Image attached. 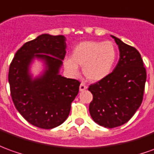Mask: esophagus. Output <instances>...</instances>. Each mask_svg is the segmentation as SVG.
Returning a JSON list of instances; mask_svg holds the SVG:
<instances>
[{
    "label": "esophagus",
    "instance_id": "1",
    "mask_svg": "<svg viewBox=\"0 0 154 154\" xmlns=\"http://www.w3.org/2000/svg\"><path fill=\"white\" fill-rule=\"evenodd\" d=\"M88 88V87L86 86V84H85L84 82H82L80 84V88H79V89H80V91L82 92V91H84V90H86Z\"/></svg>",
    "mask_w": 154,
    "mask_h": 154
}]
</instances>
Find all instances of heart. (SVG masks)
I'll return each instance as SVG.
<instances>
[{"label":"heart","instance_id":"heart-1","mask_svg":"<svg viewBox=\"0 0 154 154\" xmlns=\"http://www.w3.org/2000/svg\"><path fill=\"white\" fill-rule=\"evenodd\" d=\"M117 58V51L111 42L85 41L77 44L72 52V57L63 60L66 71L72 76H77L78 66L87 79L98 82L108 76Z\"/></svg>","mask_w":154,"mask_h":154}]
</instances>
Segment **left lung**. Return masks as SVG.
<instances>
[{"instance_id": "1", "label": "left lung", "mask_w": 154, "mask_h": 154, "mask_svg": "<svg viewBox=\"0 0 154 154\" xmlns=\"http://www.w3.org/2000/svg\"><path fill=\"white\" fill-rule=\"evenodd\" d=\"M119 48L120 57L114 70L102 80L91 84L92 101L89 112L93 121L112 128L128 122L143 98L146 69L135 47L112 36Z\"/></svg>"}]
</instances>
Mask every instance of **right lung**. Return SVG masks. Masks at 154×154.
I'll use <instances>...</instances> for the list:
<instances>
[{"instance_id":"obj_1","label":"right lung","mask_w":154,"mask_h":154,"mask_svg":"<svg viewBox=\"0 0 154 154\" xmlns=\"http://www.w3.org/2000/svg\"><path fill=\"white\" fill-rule=\"evenodd\" d=\"M66 47L64 36L42 34L26 42L10 65L8 81L14 105L27 122L40 128L51 129L65 122L79 91V81L59 74ZM35 58L43 60L46 68L33 79L29 67Z\"/></svg>"}]
</instances>
